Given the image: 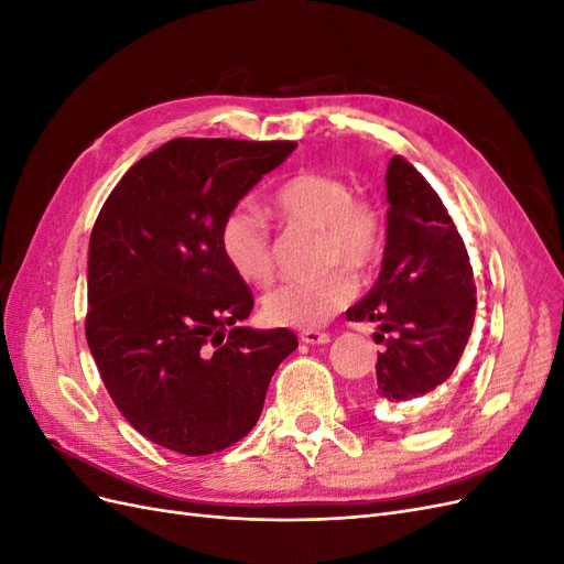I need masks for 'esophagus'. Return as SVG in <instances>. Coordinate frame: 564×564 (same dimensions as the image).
<instances>
[{
	"instance_id": "obj_1",
	"label": "esophagus",
	"mask_w": 564,
	"mask_h": 564,
	"mask_svg": "<svg viewBox=\"0 0 564 564\" xmlns=\"http://www.w3.org/2000/svg\"><path fill=\"white\" fill-rule=\"evenodd\" d=\"M299 338L303 340V344H311V346H319V344H329L332 336L324 334V332H317V329H305L299 334Z\"/></svg>"
}]
</instances>
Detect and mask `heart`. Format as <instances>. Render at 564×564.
<instances>
[{"label":"heart","mask_w":564,"mask_h":564,"mask_svg":"<svg viewBox=\"0 0 564 564\" xmlns=\"http://www.w3.org/2000/svg\"><path fill=\"white\" fill-rule=\"evenodd\" d=\"M270 204L286 228L317 232L315 261L327 270L311 280L270 289L261 301V313L275 327H319L355 296L349 273L367 278L379 268L388 242L386 214L377 199L355 195L348 181L311 169L280 183ZM218 249L240 280L256 286L272 280L275 256L270 230L263 216L247 204L230 209L220 220Z\"/></svg>","instance_id":"b5f03b06"}]
</instances>
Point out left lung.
I'll return each mask as SVG.
<instances>
[{
  "instance_id": "obj_1",
  "label": "left lung",
  "mask_w": 564,
  "mask_h": 564,
  "mask_svg": "<svg viewBox=\"0 0 564 564\" xmlns=\"http://www.w3.org/2000/svg\"><path fill=\"white\" fill-rule=\"evenodd\" d=\"M388 242L371 292L348 308L377 322V402H409L445 383L475 322V280L464 240L445 204L414 164L395 155L386 172Z\"/></svg>"
}]
</instances>
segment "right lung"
Instances as JSON below:
<instances>
[{
	"label": "right lung",
	"instance_id": "right-lung-1",
	"mask_svg": "<svg viewBox=\"0 0 564 564\" xmlns=\"http://www.w3.org/2000/svg\"><path fill=\"white\" fill-rule=\"evenodd\" d=\"M294 141L174 139L115 185L89 240L87 344L135 431L185 456L242 440L299 338L249 329L218 228Z\"/></svg>",
	"mask_w": 564,
	"mask_h": 564
}]
</instances>
